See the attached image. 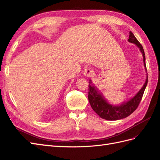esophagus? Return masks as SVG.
I'll list each match as a JSON object with an SVG mask.
<instances>
[{"label": "esophagus", "instance_id": "34e87169", "mask_svg": "<svg viewBox=\"0 0 160 160\" xmlns=\"http://www.w3.org/2000/svg\"><path fill=\"white\" fill-rule=\"evenodd\" d=\"M93 74H94V70L92 69H90V68H86V69L84 70V75L88 77L92 76Z\"/></svg>", "mask_w": 160, "mask_h": 160}]
</instances>
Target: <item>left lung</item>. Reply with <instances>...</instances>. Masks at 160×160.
Masks as SVG:
<instances>
[{"instance_id":"obj_1","label":"left lung","mask_w":160,"mask_h":160,"mask_svg":"<svg viewBox=\"0 0 160 160\" xmlns=\"http://www.w3.org/2000/svg\"><path fill=\"white\" fill-rule=\"evenodd\" d=\"M128 42L135 44L139 48L140 52L143 55L144 67L145 70L147 71L145 65V56L143 46L138 42V40L136 39L135 35L131 31L129 32ZM148 80V76L147 74V78H146L145 84L139 92L135 94V96H134L128 101L124 102L120 105L117 106L109 104L106 99L104 98V96L101 94V92L98 90V89L93 84H92V81L90 80L88 97L90 106L93 109V111L100 117L104 118V119L108 121H116L127 117L131 114L133 113L136 110V108L138 107L143 95L145 89L147 86Z\"/></svg>"}]
</instances>
